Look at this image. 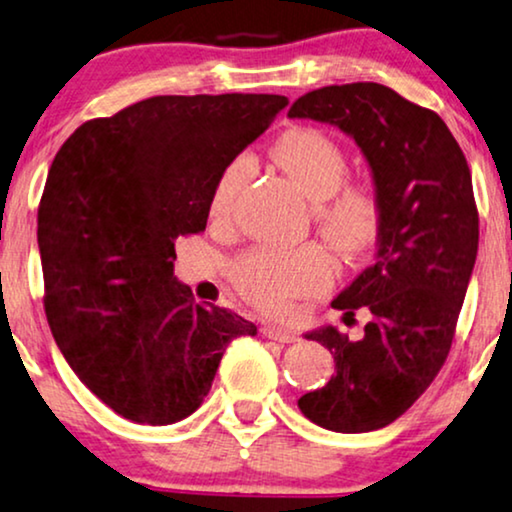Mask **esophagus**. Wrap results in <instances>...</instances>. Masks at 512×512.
I'll return each mask as SVG.
<instances>
[{"label":"esophagus","mask_w":512,"mask_h":512,"mask_svg":"<svg viewBox=\"0 0 512 512\" xmlns=\"http://www.w3.org/2000/svg\"><path fill=\"white\" fill-rule=\"evenodd\" d=\"M262 337L276 339V342H281V344H292V342H297V339H299L295 332L283 330V327H271V325L262 327Z\"/></svg>","instance_id":"esophagus-1"}]
</instances>
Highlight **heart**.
Returning <instances> with one entry per match:
<instances>
[{
    "label": "heart",
    "instance_id": "1",
    "mask_svg": "<svg viewBox=\"0 0 512 512\" xmlns=\"http://www.w3.org/2000/svg\"><path fill=\"white\" fill-rule=\"evenodd\" d=\"M271 156L313 206L327 241L346 255L370 248L379 231V203L363 187H346L349 161L330 135L311 126L290 128L271 147ZM252 173L250 156H236L217 175L210 192V217L227 220ZM238 290L267 313H285L297 299L332 281V262L323 250H252L234 267Z\"/></svg>",
    "mask_w": 512,
    "mask_h": 512
}]
</instances>
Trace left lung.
<instances>
[{"mask_svg":"<svg viewBox=\"0 0 512 512\" xmlns=\"http://www.w3.org/2000/svg\"><path fill=\"white\" fill-rule=\"evenodd\" d=\"M288 117L353 138L379 203L374 262L332 299L344 318L365 306L370 323L358 342L332 325L306 332L337 372L297 405L327 431H377L410 410L452 346L478 257L473 180L445 121L374 81L306 93Z\"/></svg>","mask_w":512,"mask_h":512,"instance_id":"left-lung-1","label":"left lung"}]
</instances>
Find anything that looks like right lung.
I'll return each instance as SVG.
<instances>
[{
    "label": "right lung",
    "instance_id": "obj_1",
    "mask_svg": "<svg viewBox=\"0 0 512 512\" xmlns=\"http://www.w3.org/2000/svg\"><path fill=\"white\" fill-rule=\"evenodd\" d=\"M285 95H154L81 124L58 149L37 213L44 306L88 391L135 424L199 410L231 339L257 327L194 304L173 274L177 236L206 229L220 170Z\"/></svg>",
    "mask_w": 512,
    "mask_h": 512
}]
</instances>
